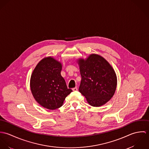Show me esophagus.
I'll return each mask as SVG.
<instances>
[{
    "label": "esophagus",
    "mask_w": 149,
    "mask_h": 149,
    "mask_svg": "<svg viewBox=\"0 0 149 149\" xmlns=\"http://www.w3.org/2000/svg\"><path fill=\"white\" fill-rule=\"evenodd\" d=\"M72 90H73V91H77V87L73 88L72 89Z\"/></svg>",
    "instance_id": "obj_1"
}]
</instances>
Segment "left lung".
<instances>
[{
	"label": "left lung",
	"mask_w": 149,
	"mask_h": 149,
	"mask_svg": "<svg viewBox=\"0 0 149 149\" xmlns=\"http://www.w3.org/2000/svg\"><path fill=\"white\" fill-rule=\"evenodd\" d=\"M81 81L79 91L93 107L105 104L113 96L117 77L112 66L102 56L91 54L77 60Z\"/></svg>",
	"instance_id": "1"
}]
</instances>
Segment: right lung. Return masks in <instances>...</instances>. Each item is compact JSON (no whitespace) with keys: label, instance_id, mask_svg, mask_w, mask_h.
<instances>
[{"label":"right lung","instance_id":"obj_1","mask_svg":"<svg viewBox=\"0 0 149 149\" xmlns=\"http://www.w3.org/2000/svg\"><path fill=\"white\" fill-rule=\"evenodd\" d=\"M62 64L52 57L43 58L33 71L30 89L36 102L43 107L53 110L63 105L72 90L68 89L61 75Z\"/></svg>","mask_w":149,"mask_h":149}]
</instances>
